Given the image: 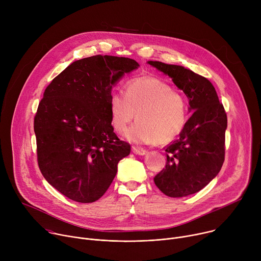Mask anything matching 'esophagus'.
<instances>
[{
  "label": "esophagus",
  "mask_w": 261,
  "mask_h": 261,
  "mask_svg": "<svg viewBox=\"0 0 261 261\" xmlns=\"http://www.w3.org/2000/svg\"><path fill=\"white\" fill-rule=\"evenodd\" d=\"M132 152L139 156H143L146 154L145 150H143V148H140V147H137V146H132Z\"/></svg>",
  "instance_id": "34e87169"
}]
</instances>
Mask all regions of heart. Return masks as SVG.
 Segmentation results:
<instances>
[{
	"label": "heart",
	"instance_id": "b5f03b06",
	"mask_svg": "<svg viewBox=\"0 0 261 261\" xmlns=\"http://www.w3.org/2000/svg\"><path fill=\"white\" fill-rule=\"evenodd\" d=\"M109 109L111 125L119 133L136 116L138 120L126 132V138L134 143H168L180 134L188 117L184 96L155 76L130 80L126 94L110 95Z\"/></svg>",
	"mask_w": 261,
	"mask_h": 261
}]
</instances>
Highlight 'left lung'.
<instances>
[{"mask_svg":"<svg viewBox=\"0 0 261 261\" xmlns=\"http://www.w3.org/2000/svg\"><path fill=\"white\" fill-rule=\"evenodd\" d=\"M168 75L189 100L191 114L179 137L166 147L165 168L154 178L169 197L194 194L217 176L224 162L227 117L212 83L178 65L148 61Z\"/></svg>","mask_w":261,"mask_h":261,"instance_id":"8db88e82","label":"left lung"}]
</instances>
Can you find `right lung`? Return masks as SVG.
I'll return each instance as SVG.
<instances>
[{"label":"right lung","instance_id":"right-lung-1","mask_svg":"<svg viewBox=\"0 0 261 261\" xmlns=\"http://www.w3.org/2000/svg\"><path fill=\"white\" fill-rule=\"evenodd\" d=\"M138 67L129 58L93 56L70 64L46 88L34 120L38 165L71 200H98L130 154L111 126L109 99L113 87Z\"/></svg>","mask_w":261,"mask_h":261}]
</instances>
